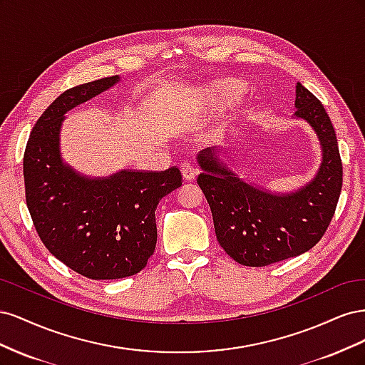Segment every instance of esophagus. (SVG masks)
<instances>
[{
	"label": "esophagus",
	"instance_id": "34e87169",
	"mask_svg": "<svg viewBox=\"0 0 365 365\" xmlns=\"http://www.w3.org/2000/svg\"><path fill=\"white\" fill-rule=\"evenodd\" d=\"M181 175L185 181H193L197 175V170L193 168L190 163H181Z\"/></svg>",
	"mask_w": 365,
	"mask_h": 365
}]
</instances>
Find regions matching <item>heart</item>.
I'll return each instance as SVG.
<instances>
[{
	"label": "heart",
	"instance_id": "1",
	"mask_svg": "<svg viewBox=\"0 0 365 365\" xmlns=\"http://www.w3.org/2000/svg\"><path fill=\"white\" fill-rule=\"evenodd\" d=\"M247 90V83L240 79H219L200 88V98L212 106L237 102Z\"/></svg>",
	"mask_w": 365,
	"mask_h": 365
}]
</instances>
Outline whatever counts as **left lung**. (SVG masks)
I'll return each instance as SVG.
<instances>
[{
  "instance_id": "8db88e82",
  "label": "left lung",
  "mask_w": 365,
  "mask_h": 365,
  "mask_svg": "<svg viewBox=\"0 0 365 365\" xmlns=\"http://www.w3.org/2000/svg\"><path fill=\"white\" fill-rule=\"evenodd\" d=\"M295 120L312 129L322 163L314 178L289 192H275L242 176L225 146L197 153V184L213 215L216 239L231 259L264 267L311 250L334 217L342 185L338 140L324 106L297 82Z\"/></svg>"
}]
</instances>
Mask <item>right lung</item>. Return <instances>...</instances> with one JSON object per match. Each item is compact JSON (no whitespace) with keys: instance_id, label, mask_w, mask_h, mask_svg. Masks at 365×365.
<instances>
[{"instance_id":"1","label":"right lung","mask_w":365,"mask_h":365,"mask_svg":"<svg viewBox=\"0 0 365 365\" xmlns=\"http://www.w3.org/2000/svg\"><path fill=\"white\" fill-rule=\"evenodd\" d=\"M120 81L105 77L62 93L36 121L24 153L26 201L41 240L58 260L93 280L129 277L146 267L157 245V205L182 184L176 165L90 176L63 160L65 114Z\"/></svg>"}]
</instances>
